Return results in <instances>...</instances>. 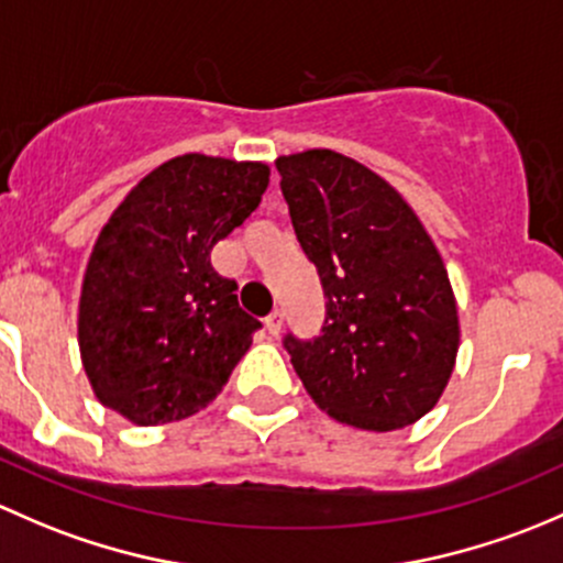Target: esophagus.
<instances>
[{"label": "esophagus", "instance_id": "esophagus-1", "mask_svg": "<svg viewBox=\"0 0 563 563\" xmlns=\"http://www.w3.org/2000/svg\"><path fill=\"white\" fill-rule=\"evenodd\" d=\"M282 324H284V311H271L268 317H265V330H268L271 335H279L282 333Z\"/></svg>", "mask_w": 563, "mask_h": 563}]
</instances>
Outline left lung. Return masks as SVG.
Listing matches in <instances>:
<instances>
[{
    "instance_id": "8db88e82",
    "label": "left lung",
    "mask_w": 563,
    "mask_h": 563,
    "mask_svg": "<svg viewBox=\"0 0 563 563\" xmlns=\"http://www.w3.org/2000/svg\"><path fill=\"white\" fill-rule=\"evenodd\" d=\"M295 235L317 265L320 335H284L317 407L363 431H396L437 407L457 355L448 271L401 195L344 154L279 156Z\"/></svg>"
}]
</instances>
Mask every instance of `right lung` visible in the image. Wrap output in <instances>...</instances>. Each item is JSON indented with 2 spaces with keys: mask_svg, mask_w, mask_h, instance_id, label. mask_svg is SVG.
Segmentation results:
<instances>
[{
  "mask_svg": "<svg viewBox=\"0 0 563 563\" xmlns=\"http://www.w3.org/2000/svg\"><path fill=\"white\" fill-rule=\"evenodd\" d=\"M268 167L184 154L124 197L86 265L80 361L102 407L135 426L184 420L228 385L263 324L211 249L260 206Z\"/></svg>",
  "mask_w": 563,
  "mask_h": 563,
  "instance_id": "add662e5",
  "label": "right lung"
}]
</instances>
